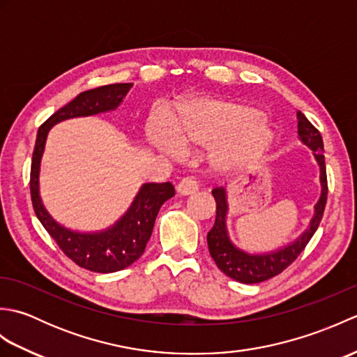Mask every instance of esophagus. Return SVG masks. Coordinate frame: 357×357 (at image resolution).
<instances>
[{"label":"esophagus","mask_w":357,"mask_h":357,"mask_svg":"<svg viewBox=\"0 0 357 357\" xmlns=\"http://www.w3.org/2000/svg\"><path fill=\"white\" fill-rule=\"evenodd\" d=\"M198 188H199V185H198V183H196V179H193V178L181 179L179 183H178V185H176L178 193L179 195H184V196L196 193V192H198Z\"/></svg>","instance_id":"1"}]
</instances>
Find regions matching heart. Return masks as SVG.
I'll list each match as a JSON object with an SVG mask.
<instances>
[{"instance_id": "obj_1", "label": "heart", "mask_w": 357, "mask_h": 357, "mask_svg": "<svg viewBox=\"0 0 357 357\" xmlns=\"http://www.w3.org/2000/svg\"><path fill=\"white\" fill-rule=\"evenodd\" d=\"M149 139L173 156L181 150L216 147L211 164L218 170L230 172L261 159L271 147L275 133L255 104L206 98L188 104L172 119L169 130L161 124L151 126Z\"/></svg>"}]
</instances>
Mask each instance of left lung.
I'll use <instances>...</instances> for the list:
<instances>
[{
	"instance_id": "8db88e82",
	"label": "left lung",
	"mask_w": 357,
	"mask_h": 357,
	"mask_svg": "<svg viewBox=\"0 0 357 357\" xmlns=\"http://www.w3.org/2000/svg\"><path fill=\"white\" fill-rule=\"evenodd\" d=\"M298 135L301 142L313 151V156L319 165V181H321V196L314 204V215L310 219L307 229L302 231L294 241L288 242L285 247L267 253H248L245 250L236 247L231 242L227 230V215H229V201H227V188L216 187L211 190L216 201V221L213 229L207 234L208 252L216 262L218 268L224 275L238 280L242 284H257L279 275L290 265L296 257L305 248L308 241L313 238L314 231L321 224V219L327 204V172H325V156L324 142L319 130L310 123L304 113L298 112Z\"/></svg>"
}]
</instances>
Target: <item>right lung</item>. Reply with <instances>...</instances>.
I'll return each instance as SVG.
<instances>
[{"mask_svg": "<svg viewBox=\"0 0 357 357\" xmlns=\"http://www.w3.org/2000/svg\"><path fill=\"white\" fill-rule=\"evenodd\" d=\"M132 86V82H119L79 93L69 104L53 113L38 128L36 135L30 169V195L35 215L66 256L79 267L95 273L119 271L139 259L153 231L158 211L174 195V187L172 183L142 184L132 206L115 224L100 231H77L59 224L44 207L40 195L41 158L45 139L53 126L66 119L116 110Z\"/></svg>", "mask_w": 357, "mask_h": 357, "instance_id": "obj_1", "label": "right lung"}]
</instances>
